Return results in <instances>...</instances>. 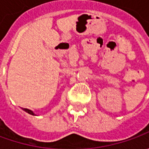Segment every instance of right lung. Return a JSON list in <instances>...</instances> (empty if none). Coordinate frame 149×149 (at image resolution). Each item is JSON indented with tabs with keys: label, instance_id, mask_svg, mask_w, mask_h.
Returning <instances> with one entry per match:
<instances>
[{
	"label": "right lung",
	"instance_id": "right-lung-1",
	"mask_svg": "<svg viewBox=\"0 0 149 149\" xmlns=\"http://www.w3.org/2000/svg\"><path fill=\"white\" fill-rule=\"evenodd\" d=\"M23 110H25V111L27 112V113H30V114H31V115H35V113H34L31 110L28 109H23Z\"/></svg>",
	"mask_w": 149,
	"mask_h": 149
}]
</instances>
